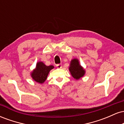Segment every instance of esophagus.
<instances>
[{
	"label": "esophagus",
	"mask_w": 124,
	"mask_h": 124,
	"mask_svg": "<svg viewBox=\"0 0 124 124\" xmlns=\"http://www.w3.org/2000/svg\"><path fill=\"white\" fill-rule=\"evenodd\" d=\"M56 67L59 69H61V68H62V65L61 64H58V65H56Z\"/></svg>",
	"instance_id": "esophagus-1"
}]
</instances>
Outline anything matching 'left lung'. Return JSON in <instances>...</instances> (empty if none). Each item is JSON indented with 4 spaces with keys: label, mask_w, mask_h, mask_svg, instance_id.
I'll return each mask as SVG.
<instances>
[{
    "label": "left lung",
    "mask_w": 124,
    "mask_h": 124,
    "mask_svg": "<svg viewBox=\"0 0 124 124\" xmlns=\"http://www.w3.org/2000/svg\"><path fill=\"white\" fill-rule=\"evenodd\" d=\"M69 70L72 76L76 80H79L86 73V70L83 66H81L79 59L77 58L71 60Z\"/></svg>",
    "instance_id": "1"
}]
</instances>
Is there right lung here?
I'll use <instances>...</instances> for the list:
<instances>
[{
  "label": "right lung",
  "mask_w": 124,
  "mask_h": 124,
  "mask_svg": "<svg viewBox=\"0 0 124 124\" xmlns=\"http://www.w3.org/2000/svg\"><path fill=\"white\" fill-rule=\"evenodd\" d=\"M54 66L52 65L46 66L42 61H39L36 64L35 69L31 72V77L35 82L40 84L44 83L47 77L49 72Z\"/></svg>",
  "instance_id": "right-lung-1"
}]
</instances>
